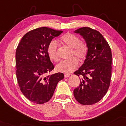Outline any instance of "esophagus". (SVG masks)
I'll return each instance as SVG.
<instances>
[{
	"instance_id": "obj_1",
	"label": "esophagus",
	"mask_w": 126,
	"mask_h": 126,
	"mask_svg": "<svg viewBox=\"0 0 126 126\" xmlns=\"http://www.w3.org/2000/svg\"><path fill=\"white\" fill-rule=\"evenodd\" d=\"M72 76V74H65L64 75V78H69V77Z\"/></svg>"
}]
</instances>
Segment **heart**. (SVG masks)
<instances>
[{"label":"heart","mask_w":126,"mask_h":126,"mask_svg":"<svg viewBox=\"0 0 126 126\" xmlns=\"http://www.w3.org/2000/svg\"><path fill=\"white\" fill-rule=\"evenodd\" d=\"M61 42L63 45L72 49V57H75L79 62H83L85 59L88 47L86 44L81 42L79 37L72 33H68L61 37ZM47 52L50 60L54 62L58 60V46L56 41L52 40L48 43ZM76 59H72L67 61L60 62L56 66V70L58 72L66 74L72 72L78 67L79 63Z\"/></svg>","instance_id":"1"}]
</instances>
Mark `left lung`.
I'll use <instances>...</instances> for the list:
<instances>
[{
    "label": "left lung",
    "instance_id": "8db88e82",
    "mask_svg": "<svg viewBox=\"0 0 126 126\" xmlns=\"http://www.w3.org/2000/svg\"><path fill=\"white\" fill-rule=\"evenodd\" d=\"M74 32L84 39L88 47L84 63L74 73L83 78L80 85L73 91L74 96L81 104L92 105L105 96L110 86L111 48L102 34L96 30L83 27Z\"/></svg>",
    "mask_w": 126,
    "mask_h": 126
}]
</instances>
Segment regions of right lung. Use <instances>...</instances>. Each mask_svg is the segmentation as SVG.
<instances>
[{
	"instance_id": "right-lung-1",
	"label": "right lung",
	"mask_w": 126,
	"mask_h": 126,
	"mask_svg": "<svg viewBox=\"0 0 126 126\" xmlns=\"http://www.w3.org/2000/svg\"><path fill=\"white\" fill-rule=\"evenodd\" d=\"M61 30L42 27L23 36L16 51V77L21 92L34 103L43 104L52 97L57 83L64 78L62 73L46 76L54 69L47 48Z\"/></svg>"
}]
</instances>
